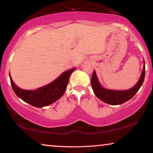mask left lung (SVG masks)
Listing matches in <instances>:
<instances>
[{
  "label": "left lung",
  "instance_id": "left-lung-1",
  "mask_svg": "<svg viewBox=\"0 0 153 153\" xmlns=\"http://www.w3.org/2000/svg\"><path fill=\"white\" fill-rule=\"evenodd\" d=\"M145 65V62H144ZM145 78V65L143 66V72L140 77L139 81L132 88L127 91H113V90L105 89L101 86L97 80L95 72L94 71L91 79V85L93 88L94 93L97 97L105 103L118 105L128 101L132 98L137 93L140 88L143 84Z\"/></svg>",
  "mask_w": 153,
  "mask_h": 153
}]
</instances>
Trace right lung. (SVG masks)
Instances as JSON below:
<instances>
[{
  "label": "right lung",
  "mask_w": 153,
  "mask_h": 153,
  "mask_svg": "<svg viewBox=\"0 0 153 153\" xmlns=\"http://www.w3.org/2000/svg\"><path fill=\"white\" fill-rule=\"evenodd\" d=\"M74 70V68L66 71L50 84L35 91H26L19 88L14 84L10 75V82L12 89L19 97L32 106L39 108L49 105L62 97L68 86L70 74Z\"/></svg>",
  "instance_id": "right-lung-1"
}]
</instances>
